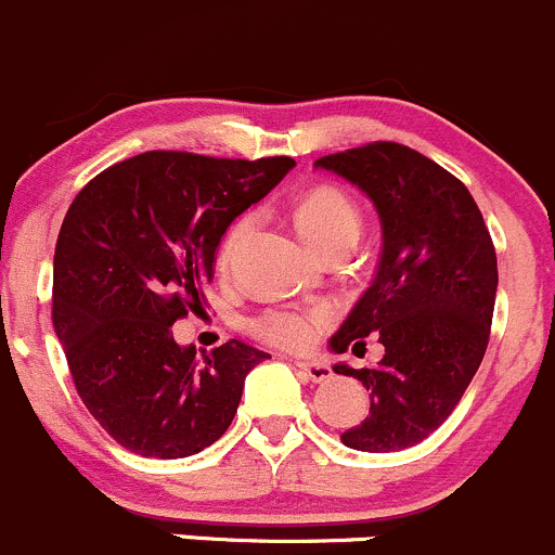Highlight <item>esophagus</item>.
<instances>
[{"instance_id": "esophagus-1", "label": "esophagus", "mask_w": 555, "mask_h": 555, "mask_svg": "<svg viewBox=\"0 0 555 555\" xmlns=\"http://www.w3.org/2000/svg\"><path fill=\"white\" fill-rule=\"evenodd\" d=\"M296 366H299L301 375H305L307 380H312V383H323V380H328V377H332V370H328L323 361H296Z\"/></svg>"}]
</instances>
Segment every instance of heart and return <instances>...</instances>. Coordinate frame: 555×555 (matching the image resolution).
Masks as SVG:
<instances>
[{
    "mask_svg": "<svg viewBox=\"0 0 555 555\" xmlns=\"http://www.w3.org/2000/svg\"><path fill=\"white\" fill-rule=\"evenodd\" d=\"M294 221L299 227V232L315 248H321L328 240L343 237V234H353V237L359 234V210H356V205L343 191L332 189V185H315V189L305 191L294 207ZM248 218H240L227 232V237L221 243V254H218V261L223 267L237 254L240 243L248 234ZM328 318H332V312L326 307H315L310 312L270 310L261 318H256L254 332L259 337H264L267 343L280 345V348H305L315 337V328L323 326Z\"/></svg>",
    "mask_w": 555,
    "mask_h": 555,
    "instance_id": "obj_1",
    "label": "heart"
}]
</instances>
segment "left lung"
Instances as JSON below:
<instances>
[{
    "mask_svg": "<svg viewBox=\"0 0 555 555\" xmlns=\"http://www.w3.org/2000/svg\"><path fill=\"white\" fill-rule=\"evenodd\" d=\"M364 191L380 218L375 280L328 339L332 353L386 348L375 366L334 364L361 380L370 415L343 446L391 453L418 446L456 410L480 366L496 301V250L462 180L399 142H372L315 162Z\"/></svg>",
    "mask_w": 555,
    "mask_h": 555,
    "instance_id": "obj_1",
    "label": "left lung"
}]
</instances>
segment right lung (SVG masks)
Returning <instances> with one entry per match:
<instances>
[{
    "label": "right lung",
    "mask_w": 555,
    "mask_h": 555,
    "mask_svg": "<svg viewBox=\"0 0 555 555\" xmlns=\"http://www.w3.org/2000/svg\"><path fill=\"white\" fill-rule=\"evenodd\" d=\"M294 167L288 156L147 151L99 172L69 205L53 256V328L80 399L126 451L194 456L232 424L245 375L270 353L240 339L196 353L175 343L172 323L202 310L234 218Z\"/></svg>",
    "instance_id": "add662e5"
}]
</instances>
